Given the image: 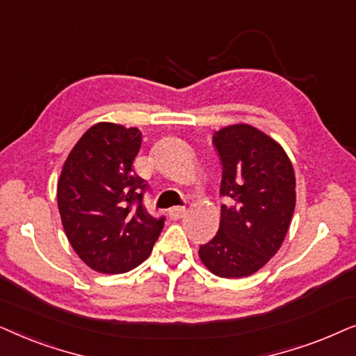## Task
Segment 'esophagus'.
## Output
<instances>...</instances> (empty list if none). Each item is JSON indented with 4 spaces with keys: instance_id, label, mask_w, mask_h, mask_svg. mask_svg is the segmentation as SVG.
Returning <instances> with one entry per match:
<instances>
[{
    "instance_id": "34e87169",
    "label": "esophagus",
    "mask_w": 356,
    "mask_h": 356,
    "mask_svg": "<svg viewBox=\"0 0 356 356\" xmlns=\"http://www.w3.org/2000/svg\"><path fill=\"white\" fill-rule=\"evenodd\" d=\"M184 215H186V208L182 207H172L168 210V216L170 220H181Z\"/></svg>"
}]
</instances>
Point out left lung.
<instances>
[{"mask_svg": "<svg viewBox=\"0 0 356 356\" xmlns=\"http://www.w3.org/2000/svg\"><path fill=\"white\" fill-rule=\"evenodd\" d=\"M213 145L227 205H221L216 236L198 255L216 277H249L278 252L288 233L296 205L295 169L280 143L248 123L215 131Z\"/></svg>", "mask_w": 356, "mask_h": 356, "instance_id": "8db88e82", "label": "left lung"}]
</instances>
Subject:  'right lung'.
<instances>
[{"mask_svg":"<svg viewBox=\"0 0 356 356\" xmlns=\"http://www.w3.org/2000/svg\"><path fill=\"white\" fill-rule=\"evenodd\" d=\"M141 146L135 127L99 122L66 158L56 200L71 248L99 273H125L148 259L164 226L143 207L148 188L134 174Z\"/></svg>","mask_w":356,"mask_h":356,"instance_id":"obj_1","label":"right lung"}]
</instances>
